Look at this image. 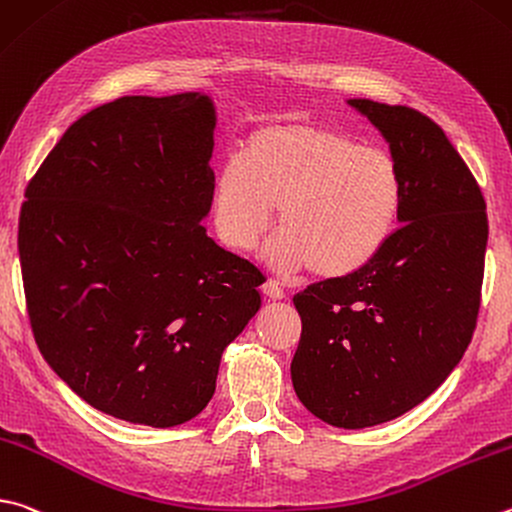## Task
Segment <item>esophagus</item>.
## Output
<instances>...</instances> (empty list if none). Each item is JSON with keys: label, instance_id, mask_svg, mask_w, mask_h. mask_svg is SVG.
<instances>
[{"label": "esophagus", "instance_id": "esophagus-1", "mask_svg": "<svg viewBox=\"0 0 512 512\" xmlns=\"http://www.w3.org/2000/svg\"><path fill=\"white\" fill-rule=\"evenodd\" d=\"M262 291H264L266 297H271V300H282V297L286 295L284 288H282L280 284H277V282H273V280H268V282L262 286Z\"/></svg>", "mask_w": 512, "mask_h": 512}]
</instances>
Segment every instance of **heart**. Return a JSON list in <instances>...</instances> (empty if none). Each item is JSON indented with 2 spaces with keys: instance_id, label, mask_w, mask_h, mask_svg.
<instances>
[{
  "instance_id": "1",
  "label": "heart",
  "mask_w": 512,
  "mask_h": 512,
  "mask_svg": "<svg viewBox=\"0 0 512 512\" xmlns=\"http://www.w3.org/2000/svg\"><path fill=\"white\" fill-rule=\"evenodd\" d=\"M282 271L309 268L322 280L358 273L392 239L403 208L401 167L380 147L329 125L284 118L257 127L244 163L215 176L212 210L224 244L250 250L271 228Z\"/></svg>"
}]
</instances>
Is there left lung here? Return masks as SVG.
I'll return each mask as SVG.
<instances>
[{
  "instance_id": "1",
  "label": "left lung",
  "mask_w": 512,
  "mask_h": 512,
  "mask_svg": "<svg viewBox=\"0 0 512 512\" xmlns=\"http://www.w3.org/2000/svg\"><path fill=\"white\" fill-rule=\"evenodd\" d=\"M349 105L383 132L401 167V226L358 273L293 295L302 336L291 378L311 414L358 430L410 412L459 365L479 318L488 215L432 118L367 98Z\"/></svg>"
}]
</instances>
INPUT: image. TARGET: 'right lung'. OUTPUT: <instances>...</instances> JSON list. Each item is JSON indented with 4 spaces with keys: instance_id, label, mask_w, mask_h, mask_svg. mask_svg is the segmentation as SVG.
<instances>
[{
    "instance_id": "add662e5",
    "label": "right lung",
    "mask_w": 512,
    "mask_h": 512,
    "mask_svg": "<svg viewBox=\"0 0 512 512\" xmlns=\"http://www.w3.org/2000/svg\"><path fill=\"white\" fill-rule=\"evenodd\" d=\"M215 111L125 96L78 118L26 185V309L51 369L120 421L181 425L259 311L262 273L206 235Z\"/></svg>"
}]
</instances>
